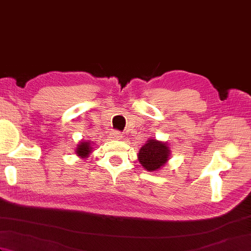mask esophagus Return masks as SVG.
I'll return each instance as SVG.
<instances>
[{
  "instance_id": "34e87169",
  "label": "esophagus",
  "mask_w": 251,
  "mask_h": 251,
  "mask_svg": "<svg viewBox=\"0 0 251 251\" xmlns=\"http://www.w3.org/2000/svg\"><path fill=\"white\" fill-rule=\"evenodd\" d=\"M112 137L111 138H113V139H121L122 138V132L121 131H113L112 132V135H111Z\"/></svg>"
}]
</instances>
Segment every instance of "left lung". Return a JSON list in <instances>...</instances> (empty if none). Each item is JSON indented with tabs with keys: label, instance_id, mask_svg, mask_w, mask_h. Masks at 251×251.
I'll list each match as a JSON object with an SVG mask.
<instances>
[{
	"label": "left lung",
	"instance_id": "left-lung-1",
	"mask_svg": "<svg viewBox=\"0 0 251 251\" xmlns=\"http://www.w3.org/2000/svg\"><path fill=\"white\" fill-rule=\"evenodd\" d=\"M168 157L169 148L167 143L159 142L155 139L148 140L138 154L140 164L149 172L161 168L168 161Z\"/></svg>",
	"mask_w": 251,
	"mask_h": 251
}]
</instances>
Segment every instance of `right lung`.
Instances as JSON below:
<instances>
[{
	"mask_svg": "<svg viewBox=\"0 0 251 251\" xmlns=\"http://www.w3.org/2000/svg\"><path fill=\"white\" fill-rule=\"evenodd\" d=\"M76 154L78 156L86 157L88 154L92 152V146H90L89 142H81L76 148Z\"/></svg>",
	"mask_w": 251,
	"mask_h": 251,
	"instance_id": "1",
	"label": "right lung"
}]
</instances>
